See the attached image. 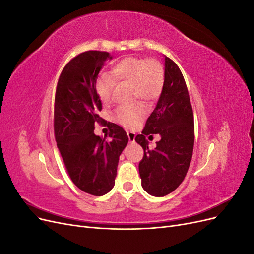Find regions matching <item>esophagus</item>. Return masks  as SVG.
<instances>
[{
    "label": "esophagus",
    "mask_w": 254,
    "mask_h": 254,
    "mask_svg": "<svg viewBox=\"0 0 254 254\" xmlns=\"http://www.w3.org/2000/svg\"><path fill=\"white\" fill-rule=\"evenodd\" d=\"M127 135H128V140L130 143H133L134 139H135V133L132 131H127Z\"/></svg>",
    "instance_id": "1"
}]
</instances>
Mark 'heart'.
I'll use <instances>...</instances> for the list:
<instances>
[{"mask_svg": "<svg viewBox=\"0 0 254 254\" xmlns=\"http://www.w3.org/2000/svg\"><path fill=\"white\" fill-rule=\"evenodd\" d=\"M110 77L102 76L96 80V92L99 99L104 103H109L114 82H125L131 84L133 98H140L148 102L157 98L163 89L164 68L157 60L126 57L115 64ZM144 117V110L134 108H121L114 112V119L121 125L127 128H133Z\"/></svg>", "mask_w": 254, "mask_h": 254, "instance_id": "obj_1", "label": "heart"}]
</instances>
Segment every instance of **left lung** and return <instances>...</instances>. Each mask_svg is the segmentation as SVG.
I'll return each mask as SVG.
<instances>
[{
    "instance_id": "left-lung-1",
    "label": "left lung",
    "mask_w": 254,
    "mask_h": 254,
    "mask_svg": "<svg viewBox=\"0 0 254 254\" xmlns=\"http://www.w3.org/2000/svg\"><path fill=\"white\" fill-rule=\"evenodd\" d=\"M157 133L161 140L155 150H149L144 136ZM194 137V115L186 81L178 65L164 56L162 92L142 134L135 136L144 149L139 172L145 191L163 197L180 186L193 156Z\"/></svg>"
}]
</instances>
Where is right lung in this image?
Wrapping results in <instances>:
<instances>
[{
  "label": "right lung",
  "instance_id": "right-lung-1",
  "mask_svg": "<svg viewBox=\"0 0 254 254\" xmlns=\"http://www.w3.org/2000/svg\"><path fill=\"white\" fill-rule=\"evenodd\" d=\"M111 59L107 52L79 54L61 72L55 95L57 147L75 186L94 196L109 193L114 187L119 159L128 143L125 130L117 124H110V142L94 134L96 123H104L98 114L102 102L96 79Z\"/></svg>",
  "mask_w": 254,
  "mask_h": 254
}]
</instances>
